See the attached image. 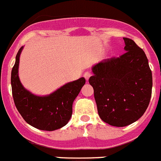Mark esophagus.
<instances>
[{
	"label": "esophagus",
	"mask_w": 161,
	"mask_h": 161,
	"mask_svg": "<svg viewBox=\"0 0 161 161\" xmlns=\"http://www.w3.org/2000/svg\"><path fill=\"white\" fill-rule=\"evenodd\" d=\"M83 76H84V78L86 79V80L88 81V79H90V77L91 76V73H90V72L87 71V72H85V73H84Z\"/></svg>",
	"instance_id": "obj_1"
}]
</instances>
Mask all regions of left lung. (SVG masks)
<instances>
[{
  "instance_id": "1",
  "label": "left lung",
  "mask_w": 161,
  "mask_h": 161,
  "mask_svg": "<svg viewBox=\"0 0 161 161\" xmlns=\"http://www.w3.org/2000/svg\"><path fill=\"white\" fill-rule=\"evenodd\" d=\"M125 53L104 59L92 67L89 83L99 117L115 127L138 120L148 107L153 75L147 56L133 40L124 37Z\"/></svg>"
}]
</instances>
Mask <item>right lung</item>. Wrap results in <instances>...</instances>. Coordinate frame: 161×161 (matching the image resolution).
Wrapping results in <instances>:
<instances>
[{
    "label": "right lung",
    "instance_id": "add662e5",
    "mask_svg": "<svg viewBox=\"0 0 161 161\" xmlns=\"http://www.w3.org/2000/svg\"><path fill=\"white\" fill-rule=\"evenodd\" d=\"M18 50L11 72V86L14 103L25 121L43 131H54L64 127L72 115V105L86 82L84 78L68 82L46 96H37L22 86L18 76L20 54Z\"/></svg>",
    "mask_w": 161,
    "mask_h": 161
}]
</instances>
